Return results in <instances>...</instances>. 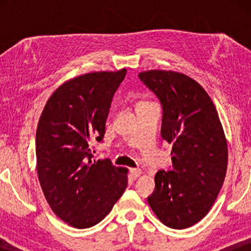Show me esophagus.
I'll return each mask as SVG.
<instances>
[{
	"instance_id": "34e87169",
	"label": "esophagus",
	"mask_w": 251,
	"mask_h": 251,
	"mask_svg": "<svg viewBox=\"0 0 251 251\" xmlns=\"http://www.w3.org/2000/svg\"><path fill=\"white\" fill-rule=\"evenodd\" d=\"M143 173L140 169H130V176H131L132 179H137Z\"/></svg>"
}]
</instances>
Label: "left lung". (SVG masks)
Listing matches in <instances>:
<instances>
[{
    "instance_id": "1",
    "label": "left lung",
    "mask_w": 251,
    "mask_h": 251,
    "mask_svg": "<svg viewBox=\"0 0 251 251\" xmlns=\"http://www.w3.org/2000/svg\"><path fill=\"white\" fill-rule=\"evenodd\" d=\"M139 78L162 105L161 136L173 144V170L155 175L147 198L168 227L197 224L210 210L227 170V142L211 98L197 81L173 71L152 70Z\"/></svg>"
}]
</instances>
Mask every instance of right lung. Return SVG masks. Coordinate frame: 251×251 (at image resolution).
<instances>
[{"instance_id": "1", "label": "right lung", "mask_w": 251, "mask_h": 251, "mask_svg": "<svg viewBox=\"0 0 251 251\" xmlns=\"http://www.w3.org/2000/svg\"><path fill=\"white\" fill-rule=\"evenodd\" d=\"M126 70L94 72L66 81L51 95L36 130V169L52 211L75 228L102 221L128 186V169L94 157Z\"/></svg>"}]
</instances>
